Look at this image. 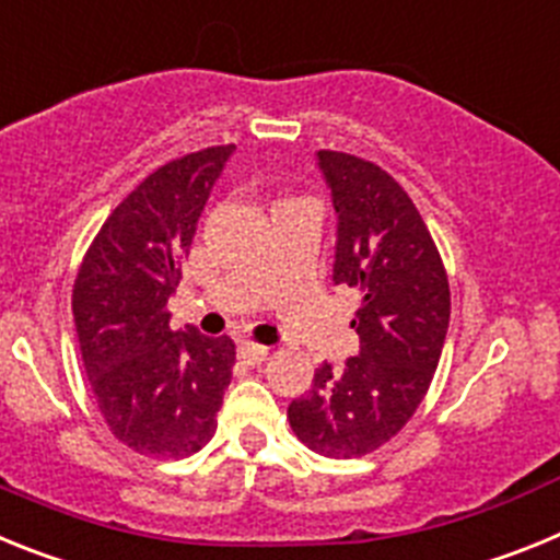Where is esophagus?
<instances>
[{"mask_svg": "<svg viewBox=\"0 0 560 560\" xmlns=\"http://www.w3.org/2000/svg\"><path fill=\"white\" fill-rule=\"evenodd\" d=\"M237 355H241L246 364H260V361L269 355V348H266V345H255V341H241V345H237Z\"/></svg>", "mask_w": 560, "mask_h": 560, "instance_id": "obj_1", "label": "esophagus"}]
</instances>
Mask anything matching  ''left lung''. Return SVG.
<instances>
[{"mask_svg":"<svg viewBox=\"0 0 560 560\" xmlns=\"http://www.w3.org/2000/svg\"><path fill=\"white\" fill-rule=\"evenodd\" d=\"M336 210L334 283L361 294L350 328L359 355L325 361L289 423L311 452L353 459L407 427L438 370L452 291L440 252L407 190L375 162L316 151Z\"/></svg>","mask_w":560,"mask_h":560,"instance_id":"1","label":"left lung"}]
</instances>
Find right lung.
Returning a JSON list of instances; mask_svg holds the SVG:
<instances>
[{
    "label": "right lung",
    "instance_id": "add662e5",
    "mask_svg": "<svg viewBox=\"0 0 560 560\" xmlns=\"http://www.w3.org/2000/svg\"><path fill=\"white\" fill-rule=\"evenodd\" d=\"M232 151L212 145L156 167L114 207L78 269L83 368L106 427L137 454L190 457L219 427L235 341L171 330L167 296Z\"/></svg>",
    "mask_w": 560,
    "mask_h": 560
}]
</instances>
